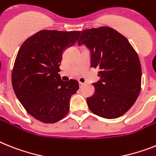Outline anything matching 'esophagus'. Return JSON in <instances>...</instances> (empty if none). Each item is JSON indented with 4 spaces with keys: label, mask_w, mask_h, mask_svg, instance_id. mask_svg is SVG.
<instances>
[{
    "label": "esophagus",
    "mask_w": 156,
    "mask_h": 156,
    "mask_svg": "<svg viewBox=\"0 0 156 156\" xmlns=\"http://www.w3.org/2000/svg\"><path fill=\"white\" fill-rule=\"evenodd\" d=\"M85 84V83H84V82H79V86H80V87H82V86H83V85H84Z\"/></svg>",
    "instance_id": "esophagus-1"
}]
</instances>
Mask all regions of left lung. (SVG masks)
<instances>
[{"label":"left lung","instance_id":"1","mask_svg":"<svg viewBox=\"0 0 156 156\" xmlns=\"http://www.w3.org/2000/svg\"><path fill=\"white\" fill-rule=\"evenodd\" d=\"M78 46L90 51V66L98 68L94 95L86 98L94 114L106 119L122 116L134 105L141 87V65L129 40L108 27L86 29Z\"/></svg>","mask_w":156,"mask_h":156}]
</instances>
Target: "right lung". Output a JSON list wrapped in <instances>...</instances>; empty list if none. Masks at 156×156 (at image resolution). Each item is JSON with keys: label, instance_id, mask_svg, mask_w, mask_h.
Listing matches in <instances>:
<instances>
[{"label": "right lung", "instance_id": "right-lung-1", "mask_svg": "<svg viewBox=\"0 0 156 156\" xmlns=\"http://www.w3.org/2000/svg\"><path fill=\"white\" fill-rule=\"evenodd\" d=\"M81 31L42 30L24 41L14 63L12 83L28 113L44 123H55L69 112L78 82L62 81L58 72L62 53L76 44Z\"/></svg>", "mask_w": 156, "mask_h": 156}]
</instances>
